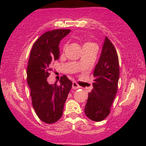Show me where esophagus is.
Segmentation results:
<instances>
[{
  "instance_id": "esophagus-1",
  "label": "esophagus",
  "mask_w": 146,
  "mask_h": 146,
  "mask_svg": "<svg viewBox=\"0 0 146 146\" xmlns=\"http://www.w3.org/2000/svg\"><path fill=\"white\" fill-rule=\"evenodd\" d=\"M72 88H73V90H76V89H79V88H80V87L79 86L76 82H73V85H72Z\"/></svg>"
}]
</instances>
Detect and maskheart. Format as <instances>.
<instances>
[{"instance_id":"heart-1","label":"heart","mask_w":146,"mask_h":146,"mask_svg":"<svg viewBox=\"0 0 146 146\" xmlns=\"http://www.w3.org/2000/svg\"><path fill=\"white\" fill-rule=\"evenodd\" d=\"M92 43H90V42H85V43L83 44V46H87V45H89V44H91ZM82 46V47H83Z\"/></svg>"}]
</instances>
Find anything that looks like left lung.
I'll return each mask as SVG.
<instances>
[{
	"instance_id": "left-lung-1",
	"label": "left lung",
	"mask_w": 146,
	"mask_h": 146,
	"mask_svg": "<svg viewBox=\"0 0 146 146\" xmlns=\"http://www.w3.org/2000/svg\"><path fill=\"white\" fill-rule=\"evenodd\" d=\"M93 76V88L88 94L85 113L91 120L100 121L110 114V108L117 95L119 78L118 55L114 45L107 36Z\"/></svg>"
}]
</instances>
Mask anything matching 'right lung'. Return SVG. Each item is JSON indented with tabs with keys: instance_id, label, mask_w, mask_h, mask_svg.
<instances>
[{
	"instance_id": "obj_1",
	"label": "right lung",
	"mask_w": 146,
	"mask_h": 146,
	"mask_svg": "<svg viewBox=\"0 0 146 146\" xmlns=\"http://www.w3.org/2000/svg\"><path fill=\"white\" fill-rule=\"evenodd\" d=\"M70 29H55L45 32L32 46L28 61L27 83L30 89L32 106L39 119L46 123L59 120L64 104L72 87V82L63 76L59 85L49 84L50 66L59 58L60 42Z\"/></svg>"
}]
</instances>
